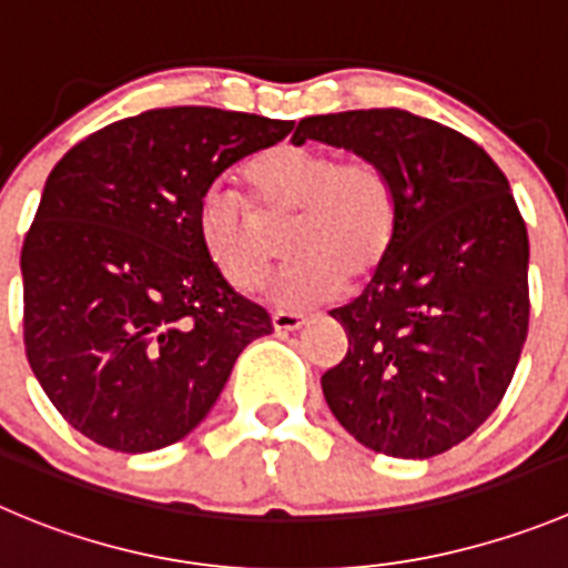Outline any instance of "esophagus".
Wrapping results in <instances>:
<instances>
[{
	"label": "esophagus",
	"mask_w": 568,
	"mask_h": 568,
	"mask_svg": "<svg viewBox=\"0 0 568 568\" xmlns=\"http://www.w3.org/2000/svg\"><path fill=\"white\" fill-rule=\"evenodd\" d=\"M272 325L277 333H294L305 325V316L302 314H291V311H274L272 314Z\"/></svg>",
	"instance_id": "34e87169"
}]
</instances>
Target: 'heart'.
<instances>
[{
	"instance_id": "b5f03b06",
	"label": "heart",
	"mask_w": 568,
	"mask_h": 568,
	"mask_svg": "<svg viewBox=\"0 0 568 568\" xmlns=\"http://www.w3.org/2000/svg\"><path fill=\"white\" fill-rule=\"evenodd\" d=\"M246 195L212 184L195 210L206 257L232 288L257 291L274 263L266 224L294 215L285 263L272 285L280 305H311L342 283L373 277L389 257L397 232V193L389 173L369 156H342L331 148L274 145L243 164Z\"/></svg>"
}]
</instances>
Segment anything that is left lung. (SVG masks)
I'll return each instance as SVG.
<instances>
[{"label":"left lung","instance_id":"1","mask_svg":"<svg viewBox=\"0 0 568 568\" xmlns=\"http://www.w3.org/2000/svg\"><path fill=\"white\" fill-rule=\"evenodd\" d=\"M291 140L369 156L397 193L389 257L331 311L347 356L322 392L362 445L428 459L501 404L529 327V241L499 164L459 131L404 109L305 116Z\"/></svg>","mask_w":568,"mask_h":568}]
</instances>
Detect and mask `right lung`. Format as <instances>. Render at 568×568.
<instances>
[{
	"instance_id": "1",
	"label": "right lung",
	"mask_w": 568,
	"mask_h": 568,
	"mask_svg": "<svg viewBox=\"0 0 568 568\" xmlns=\"http://www.w3.org/2000/svg\"><path fill=\"white\" fill-rule=\"evenodd\" d=\"M291 120L210 105L142 111L94 131L52 168L24 246V349L63 420L145 454L193 432L266 308L206 257L195 210L237 159Z\"/></svg>"
}]
</instances>
